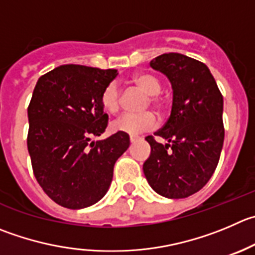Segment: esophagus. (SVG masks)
Instances as JSON below:
<instances>
[{
  "mask_svg": "<svg viewBox=\"0 0 255 255\" xmlns=\"http://www.w3.org/2000/svg\"><path fill=\"white\" fill-rule=\"evenodd\" d=\"M140 137L136 136V135H130V142H135L136 140H139Z\"/></svg>",
  "mask_w": 255,
  "mask_h": 255,
  "instance_id": "1",
  "label": "esophagus"
}]
</instances>
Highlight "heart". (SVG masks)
<instances>
[{"label": "heart", "mask_w": 255, "mask_h": 255, "mask_svg": "<svg viewBox=\"0 0 255 255\" xmlns=\"http://www.w3.org/2000/svg\"><path fill=\"white\" fill-rule=\"evenodd\" d=\"M130 82L141 93L146 95L144 108L151 106L157 114L164 115L168 110V101L160 95L161 91V81L155 75L149 72H137L132 75ZM100 103L104 110L109 114H118L121 108V90L116 82H110L104 87L100 95ZM156 126V118L150 111L141 114H125L116 119L111 124V129L118 132L136 135L140 132L149 131Z\"/></svg>", "instance_id": "heart-1"}]
</instances>
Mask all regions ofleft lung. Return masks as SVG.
I'll return each mask as SVG.
<instances>
[{
  "mask_svg": "<svg viewBox=\"0 0 255 255\" xmlns=\"http://www.w3.org/2000/svg\"><path fill=\"white\" fill-rule=\"evenodd\" d=\"M150 66L173 86L170 118L154 135L142 165L145 178L160 195L183 199L198 193L217 169L224 142L223 95L207 65L181 53H164ZM162 137L165 145L156 141Z\"/></svg>",
  "mask_w": 255,
  "mask_h": 255,
  "instance_id": "obj_1",
  "label": "left lung"
}]
</instances>
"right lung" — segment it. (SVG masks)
<instances>
[{"label": "right lung", "instance_id": "right-lung-1", "mask_svg": "<svg viewBox=\"0 0 255 255\" xmlns=\"http://www.w3.org/2000/svg\"><path fill=\"white\" fill-rule=\"evenodd\" d=\"M118 75L82 65H62L38 79L27 109V149L33 175L48 198L82 209L103 198L116 160L128 150L129 135L100 136L109 123L100 95Z\"/></svg>", "mask_w": 255, "mask_h": 255}]
</instances>
